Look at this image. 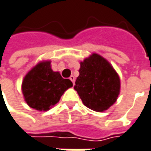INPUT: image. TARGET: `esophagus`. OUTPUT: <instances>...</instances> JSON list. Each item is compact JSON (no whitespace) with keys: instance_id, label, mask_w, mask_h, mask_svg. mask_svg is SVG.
I'll return each instance as SVG.
<instances>
[{"instance_id":"1","label":"esophagus","mask_w":151,"mask_h":151,"mask_svg":"<svg viewBox=\"0 0 151 151\" xmlns=\"http://www.w3.org/2000/svg\"><path fill=\"white\" fill-rule=\"evenodd\" d=\"M70 78V80H71V81L73 82V84H74V81H75V77H74L73 75H72L71 77H70V78Z\"/></svg>"}]
</instances>
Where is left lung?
<instances>
[{
	"label": "left lung",
	"mask_w": 151,
	"mask_h": 151,
	"mask_svg": "<svg viewBox=\"0 0 151 151\" xmlns=\"http://www.w3.org/2000/svg\"><path fill=\"white\" fill-rule=\"evenodd\" d=\"M74 90L84 106L103 112L117 101L120 79L117 72L102 55L93 53L80 62Z\"/></svg>",
	"instance_id": "8db88e82"
}]
</instances>
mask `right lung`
Returning <instances> with one entry per match:
<instances>
[{
    "mask_svg": "<svg viewBox=\"0 0 151 151\" xmlns=\"http://www.w3.org/2000/svg\"><path fill=\"white\" fill-rule=\"evenodd\" d=\"M73 86L70 79L54 72L50 60H41L23 78L22 93L29 107L48 111L57 103L67 89Z\"/></svg>",
    "mask_w": 151,
    "mask_h": 151,
    "instance_id": "obj_1",
    "label": "right lung"
}]
</instances>
